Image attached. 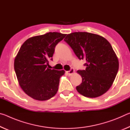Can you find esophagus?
Here are the masks:
<instances>
[{"label": "esophagus", "mask_w": 130, "mask_h": 130, "mask_svg": "<svg viewBox=\"0 0 130 130\" xmlns=\"http://www.w3.org/2000/svg\"><path fill=\"white\" fill-rule=\"evenodd\" d=\"M74 73V69H73V68H72V69H70V70H69V71L67 72V73L69 76L72 75V74H73Z\"/></svg>", "instance_id": "34e87169"}]
</instances>
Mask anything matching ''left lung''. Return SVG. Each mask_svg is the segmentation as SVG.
<instances>
[{"mask_svg": "<svg viewBox=\"0 0 130 130\" xmlns=\"http://www.w3.org/2000/svg\"><path fill=\"white\" fill-rule=\"evenodd\" d=\"M64 41L79 60L86 61L85 70H77L82 83L76 89L84 96H102L112 85L119 69L118 58L111 44L104 37L87 32H74Z\"/></svg>", "mask_w": 130, "mask_h": 130, "instance_id": "obj_1", "label": "left lung"}]
</instances>
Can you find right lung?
I'll return each mask as SVG.
<instances>
[{"mask_svg": "<svg viewBox=\"0 0 130 130\" xmlns=\"http://www.w3.org/2000/svg\"><path fill=\"white\" fill-rule=\"evenodd\" d=\"M67 34L57 32L31 37L19 49L14 60L19 84L25 93L39 101L50 99L57 93L60 78L65 71L47 68L54 48Z\"/></svg>", "mask_w": 130, "mask_h": 130, "instance_id": "obj_1", "label": "right lung"}]
</instances>
